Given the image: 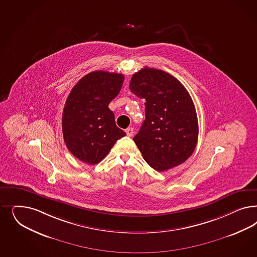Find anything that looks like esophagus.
<instances>
[{
	"label": "esophagus",
	"instance_id": "esophagus-1",
	"mask_svg": "<svg viewBox=\"0 0 257 257\" xmlns=\"http://www.w3.org/2000/svg\"><path fill=\"white\" fill-rule=\"evenodd\" d=\"M125 133H126V135H127V136H130V137L133 136L134 131H133V127H128V128H126V130H125Z\"/></svg>",
	"mask_w": 257,
	"mask_h": 257
}]
</instances>
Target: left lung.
<instances>
[{
  "label": "left lung",
  "mask_w": 257,
  "mask_h": 257,
  "mask_svg": "<svg viewBox=\"0 0 257 257\" xmlns=\"http://www.w3.org/2000/svg\"><path fill=\"white\" fill-rule=\"evenodd\" d=\"M130 89L146 100V120L133 138L145 161L160 172L184 163L199 135L189 92L173 75L149 67L133 75Z\"/></svg>",
  "instance_id": "obj_1"
}]
</instances>
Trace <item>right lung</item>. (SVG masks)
Segmentation results:
<instances>
[{
  "label": "right lung",
  "mask_w": 257,
  "mask_h": 257,
  "mask_svg": "<svg viewBox=\"0 0 257 257\" xmlns=\"http://www.w3.org/2000/svg\"><path fill=\"white\" fill-rule=\"evenodd\" d=\"M124 79L121 74L94 71L83 76L67 98L62 114L64 142L75 157L88 165L100 163L125 135L108 108Z\"/></svg>",
  "instance_id": "right-lung-1"
}]
</instances>
